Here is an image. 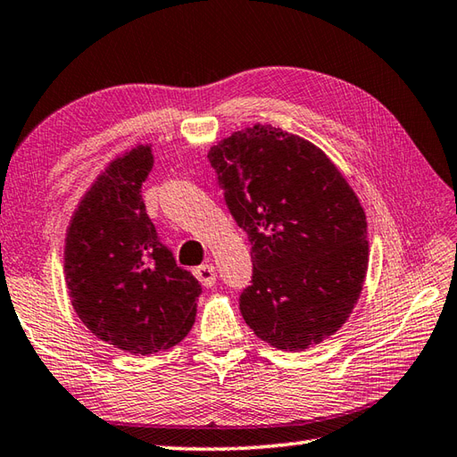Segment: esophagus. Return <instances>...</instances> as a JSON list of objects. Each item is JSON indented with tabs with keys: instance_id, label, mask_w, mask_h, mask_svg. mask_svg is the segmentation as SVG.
I'll return each instance as SVG.
<instances>
[{
	"instance_id": "1",
	"label": "esophagus",
	"mask_w": 457,
	"mask_h": 457,
	"mask_svg": "<svg viewBox=\"0 0 457 457\" xmlns=\"http://www.w3.org/2000/svg\"><path fill=\"white\" fill-rule=\"evenodd\" d=\"M194 275L198 277V281L204 285V287H212L213 283H216V267H213L212 263H204L200 267H195L194 270Z\"/></svg>"
}]
</instances>
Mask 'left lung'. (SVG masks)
Segmentation results:
<instances>
[{"label":"left lung","mask_w":457,"mask_h":457,"mask_svg":"<svg viewBox=\"0 0 457 457\" xmlns=\"http://www.w3.org/2000/svg\"><path fill=\"white\" fill-rule=\"evenodd\" d=\"M223 200L252 244L239 297L249 328L281 351L337 333L359 299L369 241L353 187L309 140L255 124L210 150Z\"/></svg>","instance_id":"1"}]
</instances>
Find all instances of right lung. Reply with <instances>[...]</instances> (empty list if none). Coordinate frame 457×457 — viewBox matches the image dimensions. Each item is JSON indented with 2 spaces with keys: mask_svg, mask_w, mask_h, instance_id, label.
Segmentation results:
<instances>
[{
  "mask_svg": "<svg viewBox=\"0 0 457 457\" xmlns=\"http://www.w3.org/2000/svg\"><path fill=\"white\" fill-rule=\"evenodd\" d=\"M154 156L137 146L112 160L67 229L65 279L73 309L101 341L148 356L190 333L202 285L176 265L142 202Z\"/></svg>",
  "mask_w": 457,
  "mask_h": 457,
  "instance_id": "add662e5",
  "label": "right lung"
}]
</instances>
